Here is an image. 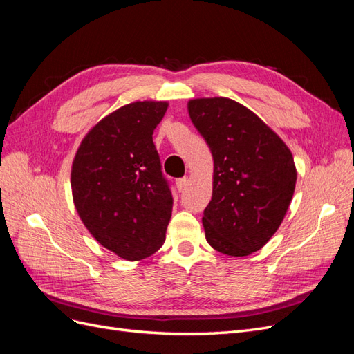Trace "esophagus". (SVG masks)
Wrapping results in <instances>:
<instances>
[{
    "label": "esophagus",
    "mask_w": 354,
    "mask_h": 354,
    "mask_svg": "<svg viewBox=\"0 0 354 354\" xmlns=\"http://www.w3.org/2000/svg\"><path fill=\"white\" fill-rule=\"evenodd\" d=\"M187 177H183V178H177L176 180V186H177V189H178V192H183L185 189H186V186H187Z\"/></svg>",
    "instance_id": "esophagus-1"
}]
</instances>
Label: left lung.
Returning a JSON list of instances; mask_svg holds the SVG:
<instances>
[{
  "mask_svg": "<svg viewBox=\"0 0 354 354\" xmlns=\"http://www.w3.org/2000/svg\"><path fill=\"white\" fill-rule=\"evenodd\" d=\"M187 108L214 159L212 198L202 217L205 238L221 254L250 255L279 229L291 203L297 181L292 153L238 102L195 99Z\"/></svg>",
  "mask_w": 354,
  "mask_h": 354,
  "instance_id": "1",
  "label": "left lung"
}]
</instances>
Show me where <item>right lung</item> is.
I'll return each mask as SVG.
<instances>
[{"instance_id":"right-lung-1","label":"right lung","mask_w":354,"mask_h":354,"mask_svg":"<svg viewBox=\"0 0 354 354\" xmlns=\"http://www.w3.org/2000/svg\"><path fill=\"white\" fill-rule=\"evenodd\" d=\"M167 102L122 106L84 137L71 173L73 202L104 248L136 261L165 242L173 195L153 145Z\"/></svg>"}]
</instances>
